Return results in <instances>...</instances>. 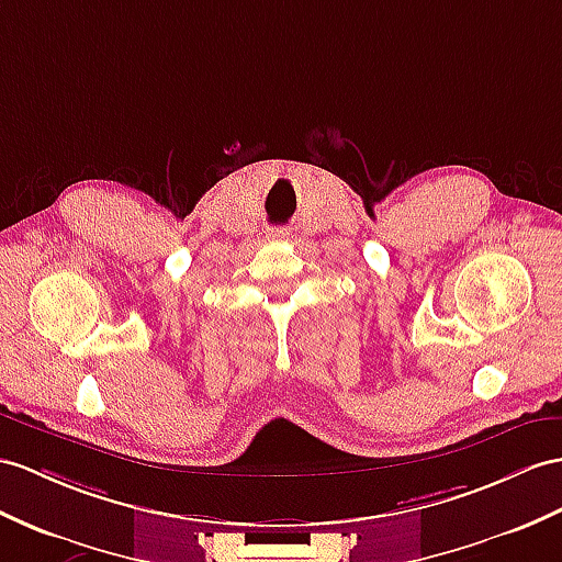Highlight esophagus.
I'll use <instances>...</instances> for the list:
<instances>
[{"label":"esophagus","instance_id":"34e87169","mask_svg":"<svg viewBox=\"0 0 562 562\" xmlns=\"http://www.w3.org/2000/svg\"><path fill=\"white\" fill-rule=\"evenodd\" d=\"M289 228H269V238L271 240H289Z\"/></svg>","mask_w":562,"mask_h":562}]
</instances>
